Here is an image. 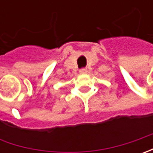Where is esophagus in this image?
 Instances as JSON below:
<instances>
[{
    "instance_id": "esophagus-1",
    "label": "esophagus",
    "mask_w": 153,
    "mask_h": 153,
    "mask_svg": "<svg viewBox=\"0 0 153 153\" xmlns=\"http://www.w3.org/2000/svg\"><path fill=\"white\" fill-rule=\"evenodd\" d=\"M79 72L81 74H86L87 72H88V71H87V69H85V68H83V69H81L79 71Z\"/></svg>"
}]
</instances>
